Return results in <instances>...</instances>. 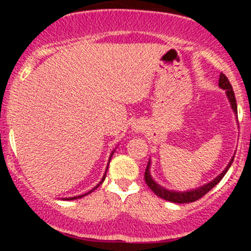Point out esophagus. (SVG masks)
Returning a JSON list of instances; mask_svg holds the SVG:
<instances>
[{
    "instance_id": "obj_1",
    "label": "esophagus",
    "mask_w": 251,
    "mask_h": 251,
    "mask_svg": "<svg viewBox=\"0 0 251 251\" xmlns=\"http://www.w3.org/2000/svg\"><path fill=\"white\" fill-rule=\"evenodd\" d=\"M131 127H132V131L135 133H140L142 131H144V125L143 123H141V121H135Z\"/></svg>"
}]
</instances>
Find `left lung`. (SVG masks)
<instances>
[{"instance_id":"1","label":"left lung","mask_w":251,"mask_h":251,"mask_svg":"<svg viewBox=\"0 0 251 251\" xmlns=\"http://www.w3.org/2000/svg\"><path fill=\"white\" fill-rule=\"evenodd\" d=\"M219 86L222 88V90H226V95H227V97H228L229 103H231L232 109H233L234 113L237 114V102H235L233 88H232L231 82H229L226 75L222 74V73L220 74ZM233 159H234V156L231 159V161H229L228 165L226 166V169H225V170L222 171V173L220 174L216 178H214L211 182L204 184V186L199 187V188L191 189V191H187V192L169 191V189L164 188V187H161L160 184L156 183V182L151 178V173H149V168H151V160L148 161V165H147L146 173H144V179H146L147 186H148L149 188H151V191L156 194V196L160 197V198H163V199H165V201H173V203H177V204L192 203V201H198V199H201V197H204L207 192L211 191V189L214 188V187L216 186L220 181H221L222 177L226 175L227 171H228L229 166H231L232 163H233Z\"/></svg>"}]
</instances>
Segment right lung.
<instances>
[{"label": "right lung", "instance_id": "1", "mask_svg": "<svg viewBox=\"0 0 251 251\" xmlns=\"http://www.w3.org/2000/svg\"><path fill=\"white\" fill-rule=\"evenodd\" d=\"M113 154H114V151H113V153H111V154H110V158H109V161H110L111 156H113ZM107 170H108V166H107ZM105 174H107V171H105ZM105 174H104V176H103V177H102V179H100V183H98V184H97V186H96V187H95V188H92V189H91V191H90V192H87V193H85V194H81V196H77V197H72V198H65V201H74V199H78V198H82V197H85V196H87V194L92 193V192H93V191H95V189H97V188H98V187H100V184H102V183H103V181H104V178H105Z\"/></svg>", "mask_w": 251, "mask_h": 251}]
</instances>
